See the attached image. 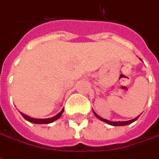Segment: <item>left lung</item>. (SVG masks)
Listing matches in <instances>:
<instances>
[{"instance_id": "8db88e82", "label": "left lung", "mask_w": 159, "mask_h": 159, "mask_svg": "<svg viewBox=\"0 0 159 159\" xmlns=\"http://www.w3.org/2000/svg\"><path fill=\"white\" fill-rule=\"evenodd\" d=\"M94 114H95V116L99 118V119H100L101 121H103V122H105V123H107V124H108V125H115V126H122V125H129V124H131V123H133V122H134L135 120H137L138 119V117H136V118H134V119H133V120H130V121H124V122H120V121H118V122H112V121H108L107 120V119H104V118H102V117H100V116H99L98 115L96 114L95 112H93Z\"/></svg>"}]
</instances>
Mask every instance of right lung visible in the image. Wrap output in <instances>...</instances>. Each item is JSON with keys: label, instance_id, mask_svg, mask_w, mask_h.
Segmentation results:
<instances>
[{"label": "right lung", "instance_id": "right-lung-1", "mask_svg": "<svg viewBox=\"0 0 159 159\" xmlns=\"http://www.w3.org/2000/svg\"><path fill=\"white\" fill-rule=\"evenodd\" d=\"M63 111H64V109H62L59 114L56 115L55 116L51 117V118H45V119H36V118H33V117H30V116H26V115L23 114V113H21V115L23 116V117H24L25 120L29 121V122L34 123V124H50V123H52L53 121L59 119V117H60V116L63 113Z\"/></svg>", "mask_w": 159, "mask_h": 159}]
</instances>
